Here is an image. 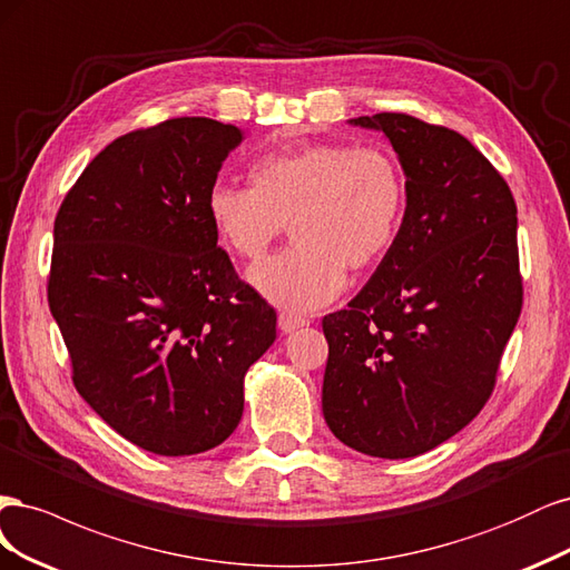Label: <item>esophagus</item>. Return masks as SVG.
<instances>
[{"mask_svg":"<svg viewBox=\"0 0 570 570\" xmlns=\"http://www.w3.org/2000/svg\"><path fill=\"white\" fill-rule=\"evenodd\" d=\"M307 320L301 315H293V312H279V332L282 334H293L296 328L305 326Z\"/></svg>","mask_w":570,"mask_h":570,"instance_id":"esophagus-1","label":"esophagus"}]
</instances>
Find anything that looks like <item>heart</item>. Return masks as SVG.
<instances>
[{
  "mask_svg": "<svg viewBox=\"0 0 570 570\" xmlns=\"http://www.w3.org/2000/svg\"><path fill=\"white\" fill-rule=\"evenodd\" d=\"M248 187L215 181L206 196L213 232L238 261L258 263L288 225L293 244L250 269L272 303L317 309L395 246L407 213V179L383 146L309 144L267 151L248 165Z\"/></svg>",
  "mask_w": 570,
  "mask_h": 570,
  "instance_id": "heart-1",
  "label": "heart"
}]
</instances>
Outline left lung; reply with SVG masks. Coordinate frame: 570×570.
I'll return each instance as SVG.
<instances>
[{"instance_id": "obj_1", "label": "left lung", "mask_w": 570, "mask_h": 570, "mask_svg": "<svg viewBox=\"0 0 570 570\" xmlns=\"http://www.w3.org/2000/svg\"><path fill=\"white\" fill-rule=\"evenodd\" d=\"M383 132L407 177L400 236L345 309L322 320V412L362 454L407 459L483 410L521 315L517 204L454 130L405 114L347 120Z\"/></svg>"}]
</instances>
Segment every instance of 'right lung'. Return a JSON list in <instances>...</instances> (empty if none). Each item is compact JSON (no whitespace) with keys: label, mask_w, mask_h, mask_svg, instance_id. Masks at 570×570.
Returning a JSON list of instances; mask_svg holds the SVG:
<instances>
[{"label":"right lung","mask_w":570,"mask_h":570,"mask_svg":"<svg viewBox=\"0 0 570 570\" xmlns=\"http://www.w3.org/2000/svg\"><path fill=\"white\" fill-rule=\"evenodd\" d=\"M236 125L173 118L111 141L53 223L49 309L72 383L137 448H217L244 414V376L277 338V312L217 248L206 196Z\"/></svg>","instance_id":"right-lung-1"}]
</instances>
